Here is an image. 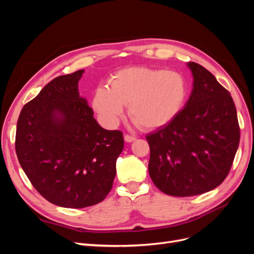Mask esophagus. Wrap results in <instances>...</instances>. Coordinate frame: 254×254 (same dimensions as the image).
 <instances>
[{"label":"esophagus","mask_w":254,"mask_h":254,"mask_svg":"<svg viewBox=\"0 0 254 254\" xmlns=\"http://www.w3.org/2000/svg\"><path fill=\"white\" fill-rule=\"evenodd\" d=\"M124 139H125V141L126 142H133L136 137L134 136V135H131V134H125V136H124Z\"/></svg>","instance_id":"1"}]
</instances>
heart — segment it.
I'll list each match as a JSON object with an SVG mask.
<instances>
[{"label":"heart","mask_w":254,"mask_h":254,"mask_svg":"<svg viewBox=\"0 0 254 254\" xmlns=\"http://www.w3.org/2000/svg\"><path fill=\"white\" fill-rule=\"evenodd\" d=\"M188 95V81L182 74L135 66L112 75L110 88L98 87L92 104L107 125L117 124L124 105H128L129 117L134 124L152 130L176 119Z\"/></svg>","instance_id":"1"}]
</instances>
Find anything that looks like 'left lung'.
I'll return each instance as SVG.
<instances>
[{"mask_svg":"<svg viewBox=\"0 0 254 254\" xmlns=\"http://www.w3.org/2000/svg\"><path fill=\"white\" fill-rule=\"evenodd\" d=\"M194 88L170 124L146 135L149 176L164 194L189 197L217 188L231 170L240 125L229 91L202 65L190 63Z\"/></svg>","mask_w":254,"mask_h":254,"instance_id":"1","label":"left lung"}]
</instances>
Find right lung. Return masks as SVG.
Listing matches in <instances>:
<instances>
[{
    "label": "right lung",
    "instance_id": "1",
    "mask_svg": "<svg viewBox=\"0 0 254 254\" xmlns=\"http://www.w3.org/2000/svg\"><path fill=\"white\" fill-rule=\"evenodd\" d=\"M82 74L58 76L25 104L14 143L21 167L38 193L72 209L104 200L124 148L123 132L99 126L79 97Z\"/></svg>",
    "mask_w": 254,
    "mask_h": 254
}]
</instances>
